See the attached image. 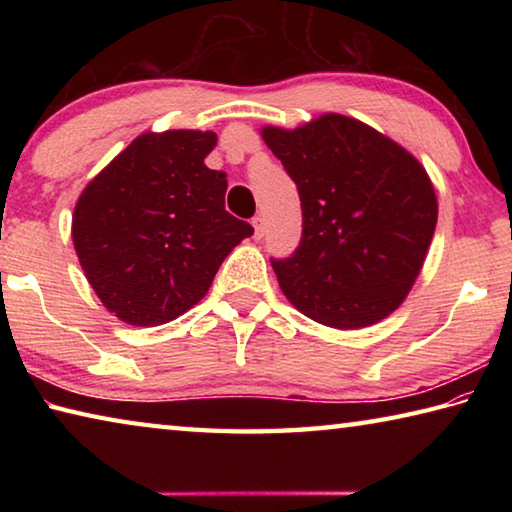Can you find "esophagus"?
Returning <instances> with one entry per match:
<instances>
[{
  "label": "esophagus",
  "instance_id": "obj_1",
  "mask_svg": "<svg viewBox=\"0 0 512 512\" xmlns=\"http://www.w3.org/2000/svg\"><path fill=\"white\" fill-rule=\"evenodd\" d=\"M253 228H255V239H262L264 232H266V223L262 216H255L253 219Z\"/></svg>",
  "mask_w": 512,
  "mask_h": 512
}]
</instances>
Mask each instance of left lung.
Segmentation results:
<instances>
[{
  "instance_id": "obj_1",
  "label": "left lung",
  "mask_w": 512,
  "mask_h": 512,
  "mask_svg": "<svg viewBox=\"0 0 512 512\" xmlns=\"http://www.w3.org/2000/svg\"><path fill=\"white\" fill-rule=\"evenodd\" d=\"M262 137L298 187L302 239L273 259L287 300L336 329L370 327L409 296L438 221L427 169L359 119L325 112Z\"/></svg>"
}]
</instances>
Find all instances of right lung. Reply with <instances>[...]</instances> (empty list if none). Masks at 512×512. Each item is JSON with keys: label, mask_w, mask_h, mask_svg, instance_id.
Listing matches in <instances>:
<instances>
[{"label": "right lung", "mask_w": 512, "mask_h": 512, "mask_svg": "<svg viewBox=\"0 0 512 512\" xmlns=\"http://www.w3.org/2000/svg\"><path fill=\"white\" fill-rule=\"evenodd\" d=\"M214 146L212 131L142 133L76 201L72 241L83 273L128 325L183 316L253 235V225L225 212V173L205 167Z\"/></svg>", "instance_id": "right-lung-1"}]
</instances>
